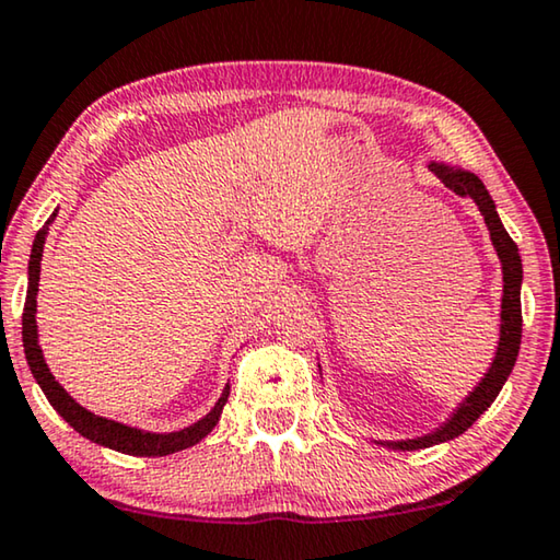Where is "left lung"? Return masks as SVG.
I'll return each instance as SVG.
<instances>
[{"instance_id": "obj_1", "label": "left lung", "mask_w": 560, "mask_h": 560, "mask_svg": "<svg viewBox=\"0 0 560 560\" xmlns=\"http://www.w3.org/2000/svg\"><path fill=\"white\" fill-rule=\"evenodd\" d=\"M428 168L453 190V194L463 198H472L475 206L486 221L490 231V241L500 258V269H503V296H500V334H498V347L495 357L490 362L488 372L482 374V380L472 387L460 405L455 407L453 415L445 422H440L435 430L420 438H407V440H374L382 447L389 450H422L440 445V442L455 440L457 435L470 428L478 417L495 402L498 392L503 389L505 380L511 377L515 360H518L521 349V331H523V316H521V283H523V264L518 246L513 244V238L508 236V231L500 221L495 211V200L490 198L488 188L482 186L478 175L460 168V165H450L440 161H430Z\"/></svg>"}]
</instances>
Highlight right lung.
<instances>
[{"label":"right lung","instance_id":"obj_1","mask_svg":"<svg viewBox=\"0 0 560 560\" xmlns=\"http://www.w3.org/2000/svg\"><path fill=\"white\" fill-rule=\"evenodd\" d=\"M55 215L57 211L49 215V221L37 231L35 244H32L30 269H27L30 287H27V299H24V314H22L24 357H27V364L32 374H35L37 385L42 387V392H45L49 405L55 407L57 415H60L65 422H70L82 438H88L90 442H97V445L103 447L118 450V453H125V455H138V457H163V455L178 453V450L194 447L196 442L203 440L208 432L215 428V422H219L223 405L229 402V392H231L229 385L223 387L219 402L211 407V412L200 417L198 422L175 432H148V430L130 428V424L125 422H115V420H107V417L90 412L88 407H82L78 399L70 397V392H67L60 382L55 380V374L49 372L45 354H42V347H39L35 314H37V291H39V261H42V252H45L49 223L55 221Z\"/></svg>","mask_w":560,"mask_h":560}]
</instances>
